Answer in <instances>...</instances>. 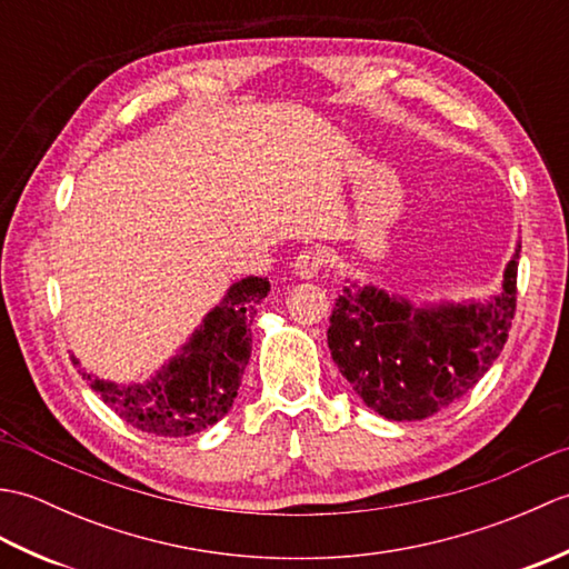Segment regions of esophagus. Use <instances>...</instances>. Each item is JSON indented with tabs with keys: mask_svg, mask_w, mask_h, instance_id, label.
<instances>
[{
	"mask_svg": "<svg viewBox=\"0 0 569 569\" xmlns=\"http://www.w3.org/2000/svg\"><path fill=\"white\" fill-rule=\"evenodd\" d=\"M322 251L320 249H306L300 251L293 261V271L300 278H316L322 269Z\"/></svg>",
	"mask_w": 569,
	"mask_h": 569,
	"instance_id": "obj_1",
	"label": "esophagus"
}]
</instances>
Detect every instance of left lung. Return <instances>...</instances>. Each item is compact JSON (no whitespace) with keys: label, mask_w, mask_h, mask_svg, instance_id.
<instances>
[{"label":"left lung","mask_w":569,"mask_h":569,"mask_svg":"<svg viewBox=\"0 0 569 569\" xmlns=\"http://www.w3.org/2000/svg\"><path fill=\"white\" fill-rule=\"evenodd\" d=\"M518 253L487 303L418 308L377 286L352 283L337 298L328 345L335 365L371 410L422 420L462 398L501 355L516 312Z\"/></svg>","instance_id":"left-lung-1"}]
</instances>
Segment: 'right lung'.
<instances>
[{
	"instance_id": "add662e5",
	"label": "right lung",
	"mask_w": 569,
	"mask_h": 569,
	"mask_svg": "<svg viewBox=\"0 0 569 569\" xmlns=\"http://www.w3.org/2000/svg\"><path fill=\"white\" fill-rule=\"evenodd\" d=\"M271 291L269 278L247 276L204 316L180 352L143 383H114L82 371L90 389L141 432L186 438L214 426L232 408L251 357V322ZM78 365V359L72 357Z\"/></svg>"
}]
</instances>
